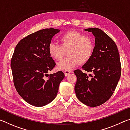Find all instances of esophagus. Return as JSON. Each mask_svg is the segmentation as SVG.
Wrapping results in <instances>:
<instances>
[{"mask_svg": "<svg viewBox=\"0 0 130 130\" xmlns=\"http://www.w3.org/2000/svg\"><path fill=\"white\" fill-rule=\"evenodd\" d=\"M72 72L70 70H63V73H64L65 75L66 76H67L68 74H70V73H72Z\"/></svg>", "mask_w": 130, "mask_h": 130, "instance_id": "34e87169", "label": "esophagus"}]
</instances>
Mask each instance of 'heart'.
Wrapping results in <instances>:
<instances>
[{
  "label": "heart",
  "instance_id": "obj_1",
  "mask_svg": "<svg viewBox=\"0 0 130 130\" xmlns=\"http://www.w3.org/2000/svg\"><path fill=\"white\" fill-rule=\"evenodd\" d=\"M60 45L51 42L48 46L50 56L57 61L62 58L67 51L68 57L58 63L61 70H70L79 63L88 61L94 52V41L91 37L77 31H69L60 37Z\"/></svg>",
  "mask_w": 130,
  "mask_h": 130
}]
</instances>
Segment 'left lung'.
I'll list each match as a JSON object with an SVG mask.
<instances>
[{"instance_id":"8db88e82","label":"left lung","mask_w":130,"mask_h":130,"mask_svg":"<svg viewBox=\"0 0 130 130\" xmlns=\"http://www.w3.org/2000/svg\"><path fill=\"white\" fill-rule=\"evenodd\" d=\"M85 30L92 32L95 37V46L91 58L82 68L92 72L93 75L88 76L80 69L74 70L77 77L74 91L81 103L94 107L104 104L112 95L122 68L117 46L113 39L98 28Z\"/></svg>"}]
</instances>
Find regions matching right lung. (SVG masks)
Here are the masks:
<instances>
[{
  "label": "right lung",
  "mask_w": 130,
  "mask_h": 130,
  "mask_svg": "<svg viewBox=\"0 0 130 130\" xmlns=\"http://www.w3.org/2000/svg\"><path fill=\"white\" fill-rule=\"evenodd\" d=\"M59 31L45 28L28 35L18 43L13 53L11 68L15 89L23 100L34 106L42 107L52 102L65 77L62 71L47 74L56 65L48 46Z\"/></svg>",
  "instance_id": "add662e5"
}]
</instances>
